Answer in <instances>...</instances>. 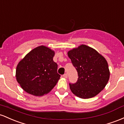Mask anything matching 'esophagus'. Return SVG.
I'll use <instances>...</instances> for the list:
<instances>
[{
	"label": "esophagus",
	"instance_id": "obj_1",
	"mask_svg": "<svg viewBox=\"0 0 124 124\" xmlns=\"http://www.w3.org/2000/svg\"><path fill=\"white\" fill-rule=\"evenodd\" d=\"M67 77H68V76H67V73L64 74L63 75V77H64L65 78H67Z\"/></svg>",
	"mask_w": 124,
	"mask_h": 124
}]
</instances>
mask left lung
Returning <instances> with one entry per match:
<instances>
[{
  "instance_id": "left-lung-1",
  "label": "left lung",
  "mask_w": 124,
  "mask_h": 124,
  "mask_svg": "<svg viewBox=\"0 0 124 124\" xmlns=\"http://www.w3.org/2000/svg\"><path fill=\"white\" fill-rule=\"evenodd\" d=\"M68 55L78 77L76 83H69L72 93L84 99L97 95L109 80V71L105 58L83 44L69 51Z\"/></svg>"
}]
</instances>
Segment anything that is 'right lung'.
<instances>
[{
  "instance_id": "obj_1",
  "label": "right lung",
  "mask_w": 124,
  "mask_h": 124,
  "mask_svg": "<svg viewBox=\"0 0 124 124\" xmlns=\"http://www.w3.org/2000/svg\"><path fill=\"white\" fill-rule=\"evenodd\" d=\"M54 55L53 51L41 46L32 50L19 62L16 77L26 92L41 96L54 87L61 76L57 73V64L53 60Z\"/></svg>"
}]
</instances>
